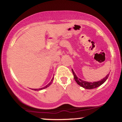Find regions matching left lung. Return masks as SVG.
I'll return each instance as SVG.
<instances>
[{"label":"left lung","mask_w":122,"mask_h":122,"mask_svg":"<svg viewBox=\"0 0 122 122\" xmlns=\"http://www.w3.org/2000/svg\"><path fill=\"white\" fill-rule=\"evenodd\" d=\"M72 73L73 74V77H74L75 81H76V82L77 83V85L81 86L82 87L85 88L86 89H95V88H97L98 87L102 85L105 81H107V79H108V76H109V74H108L107 75L104 77V79H101V81H94V82H88V81H84L83 80L81 79L78 78L76 75V74L75 73L74 71H73V69H72Z\"/></svg>","instance_id":"8db88e82"}]
</instances>
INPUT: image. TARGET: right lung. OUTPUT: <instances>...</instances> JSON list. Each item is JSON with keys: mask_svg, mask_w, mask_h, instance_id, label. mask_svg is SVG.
Listing matches in <instances>:
<instances>
[{"mask_svg": "<svg viewBox=\"0 0 122 122\" xmlns=\"http://www.w3.org/2000/svg\"><path fill=\"white\" fill-rule=\"evenodd\" d=\"M53 80H54V77H53V78H52V79H51V81L50 83H49V84H48L47 85H46V86H45V87H42V88H41V89H34V90H35V91H36V90H42V89H46V88H47V87H49V86H50L51 84L52 83V82H53Z\"/></svg>", "mask_w": 122, "mask_h": 122, "instance_id": "right-lung-1", "label": "right lung"}]
</instances>
